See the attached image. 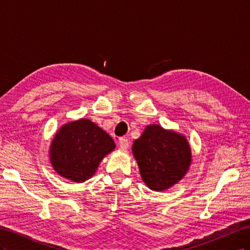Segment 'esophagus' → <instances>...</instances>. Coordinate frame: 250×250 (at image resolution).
I'll return each instance as SVG.
<instances>
[{"label":"esophagus","mask_w":250,"mask_h":250,"mask_svg":"<svg viewBox=\"0 0 250 250\" xmlns=\"http://www.w3.org/2000/svg\"><path fill=\"white\" fill-rule=\"evenodd\" d=\"M119 145L122 149H128V147H129V141L126 138H121L119 140Z\"/></svg>","instance_id":"34e87169"}]
</instances>
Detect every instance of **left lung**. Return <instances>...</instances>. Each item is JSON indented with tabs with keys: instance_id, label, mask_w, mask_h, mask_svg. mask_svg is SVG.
<instances>
[{
	"instance_id": "1",
	"label": "left lung",
	"mask_w": 250,
	"mask_h": 250,
	"mask_svg": "<svg viewBox=\"0 0 250 250\" xmlns=\"http://www.w3.org/2000/svg\"><path fill=\"white\" fill-rule=\"evenodd\" d=\"M132 154L143 181L155 192L179 183L192 164V150L185 135L157 124L148 125L133 142Z\"/></svg>"
}]
</instances>
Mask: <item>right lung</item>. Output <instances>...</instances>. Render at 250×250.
<instances>
[{
    "label": "right lung",
    "mask_w": 250,
    "mask_h": 250,
    "mask_svg": "<svg viewBox=\"0 0 250 250\" xmlns=\"http://www.w3.org/2000/svg\"><path fill=\"white\" fill-rule=\"evenodd\" d=\"M116 144L110 135L88 119H79L59 128L49 150L54 171L73 183H84L96 173Z\"/></svg>",
    "instance_id": "add662e5"
}]
</instances>
